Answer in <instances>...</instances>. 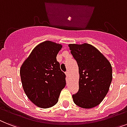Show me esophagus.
Segmentation results:
<instances>
[{"label": "esophagus", "instance_id": "1", "mask_svg": "<svg viewBox=\"0 0 127 127\" xmlns=\"http://www.w3.org/2000/svg\"><path fill=\"white\" fill-rule=\"evenodd\" d=\"M65 75H66V76H67V78H68L69 76V72H68V71H66Z\"/></svg>", "mask_w": 127, "mask_h": 127}]
</instances>
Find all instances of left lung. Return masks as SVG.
<instances>
[{"instance_id":"obj_1","label":"left lung","mask_w":127,"mask_h":127,"mask_svg":"<svg viewBox=\"0 0 127 127\" xmlns=\"http://www.w3.org/2000/svg\"><path fill=\"white\" fill-rule=\"evenodd\" d=\"M71 53L78 66L79 89L73 95L75 104L83 108H94L102 102L112 80L110 63L90 44H69Z\"/></svg>"}]
</instances>
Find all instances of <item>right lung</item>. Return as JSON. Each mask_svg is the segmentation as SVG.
Returning <instances> with one entry per match:
<instances>
[{
  "label": "right lung",
  "mask_w": 127,
  "mask_h": 127,
  "mask_svg": "<svg viewBox=\"0 0 127 127\" xmlns=\"http://www.w3.org/2000/svg\"><path fill=\"white\" fill-rule=\"evenodd\" d=\"M62 46L46 41L33 49L23 64L20 75L27 97L35 105L47 108L55 105L65 86V75L56 56Z\"/></svg>",
  "instance_id": "1"
}]
</instances>
